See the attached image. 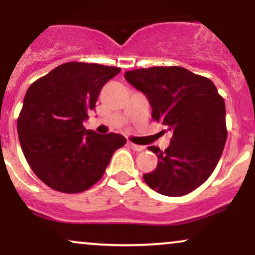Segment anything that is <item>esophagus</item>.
<instances>
[{
	"label": "esophagus",
	"mask_w": 255,
	"mask_h": 255,
	"mask_svg": "<svg viewBox=\"0 0 255 255\" xmlns=\"http://www.w3.org/2000/svg\"><path fill=\"white\" fill-rule=\"evenodd\" d=\"M129 146H130L131 148H133L134 151H137V152H140V151L145 150V146H141V145H135V144H133V142H129Z\"/></svg>",
	"instance_id": "esophagus-1"
}]
</instances>
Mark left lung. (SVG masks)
Segmentation results:
<instances>
[{"label":"left lung","instance_id":"8db88e82","mask_svg":"<svg viewBox=\"0 0 255 255\" xmlns=\"http://www.w3.org/2000/svg\"><path fill=\"white\" fill-rule=\"evenodd\" d=\"M125 78L147 97L152 119L172 131L166 150L148 147L158 164L142 176L146 184L168 197L188 194L210 177L223 153V97L210 79L177 66L135 69Z\"/></svg>","mask_w":255,"mask_h":255}]
</instances>
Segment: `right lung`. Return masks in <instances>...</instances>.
Returning <instances> with one entry per match:
<instances>
[{
	"instance_id": "right-lung-1",
	"label": "right lung",
	"mask_w": 255,
	"mask_h": 255,
	"mask_svg": "<svg viewBox=\"0 0 255 255\" xmlns=\"http://www.w3.org/2000/svg\"><path fill=\"white\" fill-rule=\"evenodd\" d=\"M118 67L68 62L28 87L17 119L24 156L37 177L62 193H80L101 180L114 152L127 140L121 134L87 130L84 121Z\"/></svg>"
}]
</instances>
